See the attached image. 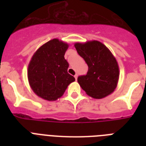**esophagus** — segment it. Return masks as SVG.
I'll list each match as a JSON object with an SVG mask.
<instances>
[{"label":"esophagus","mask_w":146,"mask_h":146,"mask_svg":"<svg viewBox=\"0 0 146 146\" xmlns=\"http://www.w3.org/2000/svg\"><path fill=\"white\" fill-rule=\"evenodd\" d=\"M74 77H75L76 80H77V77H78V75H77V74H76V75H75V76H74Z\"/></svg>","instance_id":"esophagus-1"}]
</instances>
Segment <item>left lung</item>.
I'll return each instance as SVG.
<instances>
[{
    "instance_id": "1",
    "label": "left lung",
    "mask_w": 146,
    "mask_h": 146,
    "mask_svg": "<svg viewBox=\"0 0 146 146\" xmlns=\"http://www.w3.org/2000/svg\"><path fill=\"white\" fill-rule=\"evenodd\" d=\"M78 54L89 66L87 74L77 79L88 96L103 98L114 91L119 80V66L111 50L98 41H88L74 44Z\"/></svg>"
}]
</instances>
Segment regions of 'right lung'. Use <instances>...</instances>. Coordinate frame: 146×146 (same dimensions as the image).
Instances as JSON below:
<instances>
[{"mask_svg":"<svg viewBox=\"0 0 146 146\" xmlns=\"http://www.w3.org/2000/svg\"><path fill=\"white\" fill-rule=\"evenodd\" d=\"M68 44L54 38L40 47L28 66V80L33 91L47 101H56L64 95L75 78L67 73L64 54Z\"/></svg>","mask_w":146,"mask_h":146,"instance_id":"add662e5","label":"right lung"}]
</instances>
